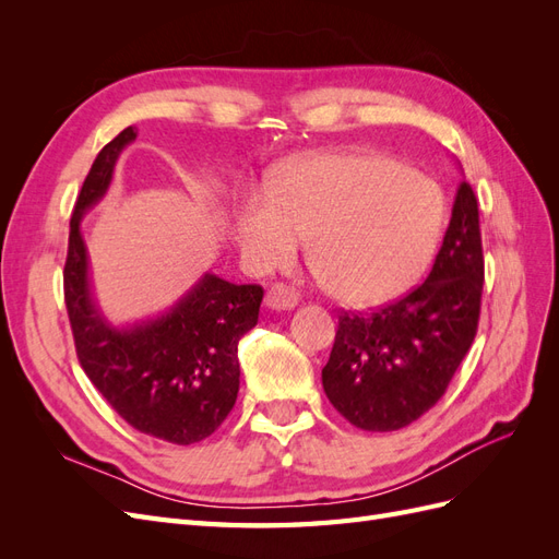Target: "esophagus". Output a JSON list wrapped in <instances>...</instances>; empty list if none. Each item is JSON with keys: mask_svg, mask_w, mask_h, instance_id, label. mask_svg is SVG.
Listing matches in <instances>:
<instances>
[{"mask_svg": "<svg viewBox=\"0 0 559 559\" xmlns=\"http://www.w3.org/2000/svg\"><path fill=\"white\" fill-rule=\"evenodd\" d=\"M298 306V294L286 284H275L270 286V292L265 294V308L267 310H294Z\"/></svg>", "mask_w": 559, "mask_h": 559, "instance_id": "esophagus-1", "label": "esophagus"}]
</instances>
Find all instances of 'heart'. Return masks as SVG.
<instances>
[{
  "instance_id": "obj_1",
  "label": "heart",
  "mask_w": 559,
  "mask_h": 559,
  "mask_svg": "<svg viewBox=\"0 0 559 559\" xmlns=\"http://www.w3.org/2000/svg\"><path fill=\"white\" fill-rule=\"evenodd\" d=\"M438 183L382 154L321 156L286 170L240 212L251 259L280 265L310 240L329 289L352 302L396 296L425 273L443 230Z\"/></svg>"
}]
</instances>
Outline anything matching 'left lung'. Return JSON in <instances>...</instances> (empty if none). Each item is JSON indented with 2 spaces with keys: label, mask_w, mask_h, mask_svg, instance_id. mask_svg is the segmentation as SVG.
<instances>
[{
  "label": "left lung",
  "mask_w": 559,
  "mask_h": 559,
  "mask_svg": "<svg viewBox=\"0 0 559 559\" xmlns=\"http://www.w3.org/2000/svg\"><path fill=\"white\" fill-rule=\"evenodd\" d=\"M483 294L478 200L462 181L425 284L396 302L337 319L321 384L364 431H399L445 394L476 337Z\"/></svg>",
  "instance_id": "1"
}]
</instances>
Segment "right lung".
<instances>
[{
  "label": "right lung",
  "mask_w": 559,
  "mask_h": 559,
  "mask_svg": "<svg viewBox=\"0 0 559 559\" xmlns=\"http://www.w3.org/2000/svg\"><path fill=\"white\" fill-rule=\"evenodd\" d=\"M138 140L126 128L99 151L83 181L70 222L64 302L76 357L97 392L130 427L175 445L212 436L233 411L240 389L238 345L259 321L263 289L202 275L175 306L116 326L93 292L81 222L109 191L123 148Z\"/></svg>",
  "instance_id": "right-lung-1"
}]
</instances>
